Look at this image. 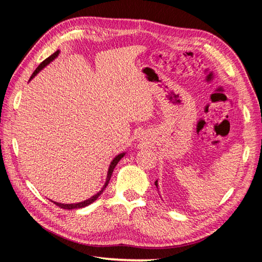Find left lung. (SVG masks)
<instances>
[{"label": "left lung", "mask_w": 262, "mask_h": 262, "mask_svg": "<svg viewBox=\"0 0 262 262\" xmlns=\"http://www.w3.org/2000/svg\"><path fill=\"white\" fill-rule=\"evenodd\" d=\"M155 185H156V187H157V180L155 181Z\"/></svg>", "instance_id": "left-lung-1"}]
</instances>
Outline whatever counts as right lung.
<instances>
[{
	"label": "right lung",
	"instance_id": "add662e5",
	"mask_svg": "<svg viewBox=\"0 0 262 262\" xmlns=\"http://www.w3.org/2000/svg\"><path fill=\"white\" fill-rule=\"evenodd\" d=\"M59 54V50L58 51H55L54 53H52L50 57H48L47 58L46 60H43L40 64L38 66V68L35 70V72L31 74V76H30V80L31 78H33L39 71H40L42 68H45L47 64H49V63L57 57V55ZM123 155H124V153H122V154H119L118 156H116L115 158H114V161L112 162V164H110V166H109V170H108V173H107V179H106V182H105V185H104V187L101 188V190L100 191L98 192V193H96L95 195H93L92 198H90V199H87V200H85V201H83V202H78V203H74V204H62V203H58V202H53L55 205H58L59 208H61V209H68V210H72V209H81V208H84V207H87V205H90L91 203H93L95 200H97V198L102 193V191H104L105 190V188L108 186V184H109V180H110V178H112V175H113V171H114V169H115V167H116V165L118 164V162L121 160V158L123 157Z\"/></svg>",
	"mask_w": 262,
	"mask_h": 262
}]
</instances>
